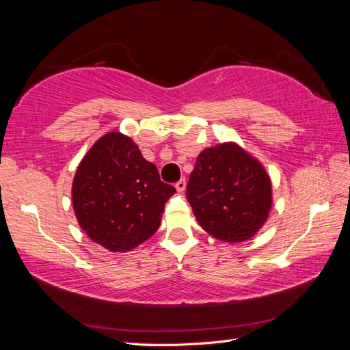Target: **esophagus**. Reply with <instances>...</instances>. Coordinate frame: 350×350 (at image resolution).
Wrapping results in <instances>:
<instances>
[{"instance_id":"obj_1","label":"esophagus","mask_w":350,"mask_h":350,"mask_svg":"<svg viewBox=\"0 0 350 350\" xmlns=\"http://www.w3.org/2000/svg\"><path fill=\"white\" fill-rule=\"evenodd\" d=\"M185 188H187V180L185 179H180L179 182H176V189L179 193H183L185 191Z\"/></svg>"}]
</instances>
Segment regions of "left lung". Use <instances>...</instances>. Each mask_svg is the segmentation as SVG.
I'll return each mask as SVG.
<instances>
[{"label":"left lung","mask_w":350,"mask_h":350,"mask_svg":"<svg viewBox=\"0 0 350 350\" xmlns=\"http://www.w3.org/2000/svg\"><path fill=\"white\" fill-rule=\"evenodd\" d=\"M187 199L205 232L225 242L250 239L267 221L271 183L258 161L234 144L199 154Z\"/></svg>","instance_id":"left-lung-1"}]
</instances>
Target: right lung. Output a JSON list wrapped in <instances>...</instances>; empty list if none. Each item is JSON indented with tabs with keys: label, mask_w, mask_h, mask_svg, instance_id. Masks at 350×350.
<instances>
[{
	"label": "right lung",
	"mask_w": 350,
	"mask_h": 350,
	"mask_svg": "<svg viewBox=\"0 0 350 350\" xmlns=\"http://www.w3.org/2000/svg\"><path fill=\"white\" fill-rule=\"evenodd\" d=\"M176 188L120 133L103 135L83 159L72 183L80 227L111 252H126L156 233Z\"/></svg>",
	"instance_id": "right-lung-1"
}]
</instances>
